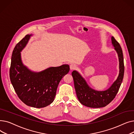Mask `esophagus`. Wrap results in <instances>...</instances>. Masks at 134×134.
I'll return each mask as SVG.
<instances>
[{
  "mask_svg": "<svg viewBox=\"0 0 134 134\" xmlns=\"http://www.w3.org/2000/svg\"><path fill=\"white\" fill-rule=\"evenodd\" d=\"M76 68V66L75 64H73V63H72V64L70 65V69H71V71H73V70L75 69Z\"/></svg>",
  "mask_w": 134,
  "mask_h": 134,
  "instance_id": "34e87169",
  "label": "esophagus"
}]
</instances>
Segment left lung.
I'll return each mask as SVG.
<instances>
[{
  "instance_id": "left-lung-1",
  "label": "left lung",
  "mask_w": 134,
  "mask_h": 134,
  "mask_svg": "<svg viewBox=\"0 0 134 134\" xmlns=\"http://www.w3.org/2000/svg\"><path fill=\"white\" fill-rule=\"evenodd\" d=\"M111 42L118 54L119 72L117 79L108 90L98 91L91 88L80 74L76 71L72 73L77 97L80 103L86 107L99 108L107 106L114 99L121 86L124 73L123 52L120 44L113 36Z\"/></svg>"
}]
</instances>
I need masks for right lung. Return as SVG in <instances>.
I'll list each match as a JSON object with an SVG mask.
<instances>
[{
    "label": "right lung",
    "instance_id": "obj_1",
    "mask_svg": "<svg viewBox=\"0 0 134 134\" xmlns=\"http://www.w3.org/2000/svg\"><path fill=\"white\" fill-rule=\"evenodd\" d=\"M32 35L26 36L14 48L10 68V78L19 99L27 106L41 108L54 100L59 83L69 71L68 65L52 67L39 72L31 71L23 65L20 52Z\"/></svg>",
    "mask_w": 134,
    "mask_h": 134
}]
</instances>
